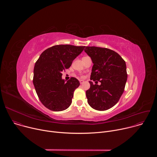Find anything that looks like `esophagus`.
<instances>
[{
    "mask_svg": "<svg viewBox=\"0 0 157 157\" xmlns=\"http://www.w3.org/2000/svg\"><path fill=\"white\" fill-rule=\"evenodd\" d=\"M84 82V81L83 80H79V82H80V84H82Z\"/></svg>",
    "mask_w": 157,
    "mask_h": 157,
    "instance_id": "34e87169",
    "label": "esophagus"
}]
</instances>
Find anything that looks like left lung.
<instances>
[{"instance_id": "8db88e82", "label": "left lung", "mask_w": 157, "mask_h": 157, "mask_svg": "<svg viewBox=\"0 0 157 157\" xmlns=\"http://www.w3.org/2000/svg\"><path fill=\"white\" fill-rule=\"evenodd\" d=\"M84 52L93 63L90 88L86 91L87 102L94 109L105 110L115 105L124 91L127 74L125 61L116 52L96 47H86ZM98 81L101 85H96Z\"/></svg>"}]
</instances>
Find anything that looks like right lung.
<instances>
[{"label":"right lung","mask_w":157,"mask_h":157,"mask_svg":"<svg viewBox=\"0 0 157 157\" xmlns=\"http://www.w3.org/2000/svg\"><path fill=\"white\" fill-rule=\"evenodd\" d=\"M85 47L59 44L44 50L35 63L33 82L41 102L53 111L68 109L75 89L80 85L75 78L66 82L62 71L69 68Z\"/></svg>","instance_id":"1"}]
</instances>
